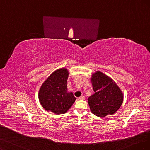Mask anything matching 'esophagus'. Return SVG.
Returning a JSON list of instances; mask_svg holds the SVG:
<instances>
[{"label":"esophagus","instance_id":"obj_1","mask_svg":"<svg viewBox=\"0 0 150 150\" xmlns=\"http://www.w3.org/2000/svg\"><path fill=\"white\" fill-rule=\"evenodd\" d=\"M84 99H85V97L83 96L78 98V100H84Z\"/></svg>","mask_w":150,"mask_h":150}]
</instances>
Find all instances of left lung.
Returning <instances> with one entry per match:
<instances>
[{"label":"left lung","mask_w":150,"mask_h":150,"mask_svg":"<svg viewBox=\"0 0 150 150\" xmlns=\"http://www.w3.org/2000/svg\"><path fill=\"white\" fill-rule=\"evenodd\" d=\"M95 94L88 98L91 112L99 117L112 115L120 108L124 94L110 76L100 71L93 73L90 78Z\"/></svg>","instance_id":"obj_1"}]
</instances>
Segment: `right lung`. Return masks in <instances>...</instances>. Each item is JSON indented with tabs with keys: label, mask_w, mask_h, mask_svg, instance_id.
I'll return each instance as SVG.
<instances>
[{
	"label": "right lung",
	"mask_w": 150,
	"mask_h": 150,
	"mask_svg": "<svg viewBox=\"0 0 150 150\" xmlns=\"http://www.w3.org/2000/svg\"><path fill=\"white\" fill-rule=\"evenodd\" d=\"M69 70L65 67L55 70L44 81L38 93L39 101L47 111L64 114L75 103L76 98L67 88Z\"/></svg>",
	"instance_id": "add662e5"
}]
</instances>
